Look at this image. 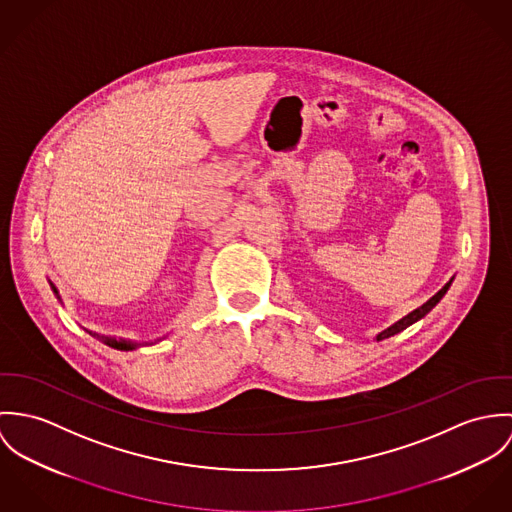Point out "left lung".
Wrapping results in <instances>:
<instances>
[{"label": "left lung", "instance_id": "1", "mask_svg": "<svg viewBox=\"0 0 512 512\" xmlns=\"http://www.w3.org/2000/svg\"><path fill=\"white\" fill-rule=\"evenodd\" d=\"M450 284H452V281L450 283L446 284L440 292H436L426 304H422L420 308H416V310H412L408 316H404L402 320H398L397 324H393L391 328H387L385 332H381L379 336H377V340H385V338H391V336H395V334H398V332H402L404 328H408L410 324H414V322H418L420 318H424L440 300H442V296L448 292V288H450Z\"/></svg>", "mask_w": 512, "mask_h": 512}]
</instances>
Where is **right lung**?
<instances>
[{
    "mask_svg": "<svg viewBox=\"0 0 512 512\" xmlns=\"http://www.w3.org/2000/svg\"><path fill=\"white\" fill-rule=\"evenodd\" d=\"M51 288H53V292L57 294L58 300H60V296H58L57 286L51 283ZM90 336H94V338H98L100 341H104L106 345H110V347H114V349H121V351H129V349H135L139 343H135V341H127V340H115V338H110V336H100V334H94V332H88Z\"/></svg>",
    "mask_w": 512,
    "mask_h": 512,
    "instance_id": "add662e5",
    "label": "right lung"
}]
</instances>
